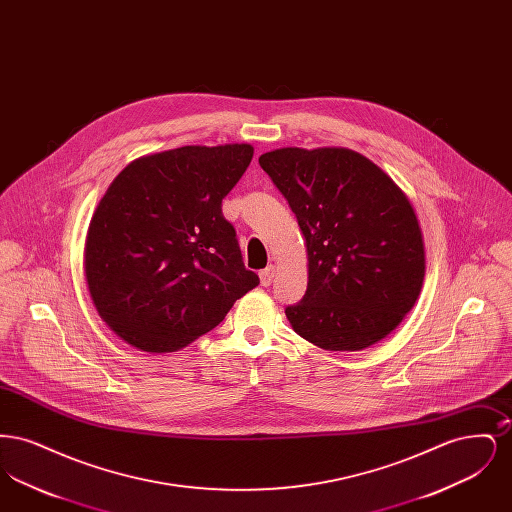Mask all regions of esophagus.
<instances>
[{
	"label": "esophagus",
	"mask_w": 512,
	"mask_h": 512,
	"mask_svg": "<svg viewBox=\"0 0 512 512\" xmlns=\"http://www.w3.org/2000/svg\"><path fill=\"white\" fill-rule=\"evenodd\" d=\"M274 272H276V270H274V267H272V265H270V267L263 268V270L259 272V276H261V284H263V286H270V284H272Z\"/></svg>",
	"instance_id": "obj_1"
}]
</instances>
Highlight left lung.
<instances>
[{
	"label": "left lung",
	"mask_w": 512,
	"mask_h": 512,
	"mask_svg": "<svg viewBox=\"0 0 512 512\" xmlns=\"http://www.w3.org/2000/svg\"><path fill=\"white\" fill-rule=\"evenodd\" d=\"M259 165L288 199L307 245V292L286 307L293 330L326 351L384 340L424 280L422 230L407 195L347 147H282Z\"/></svg>",
	"instance_id": "left-lung-1"
}]
</instances>
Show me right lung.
Returning a JSON list of instances; mask_svg holds the SVG:
<instances>
[{
    "label": "right lung",
    "mask_w": 512,
    "mask_h": 512,
    "mask_svg": "<svg viewBox=\"0 0 512 512\" xmlns=\"http://www.w3.org/2000/svg\"><path fill=\"white\" fill-rule=\"evenodd\" d=\"M249 144L184 146L132 161L92 217L84 270L99 317L147 353H171L219 326L259 284L222 199Z\"/></svg>",
    "instance_id": "obj_1"
}]
</instances>
